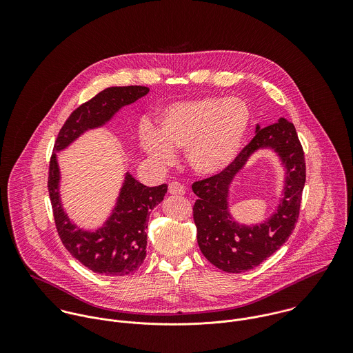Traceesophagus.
<instances>
[{
  "label": "esophagus",
  "instance_id": "obj_1",
  "mask_svg": "<svg viewBox=\"0 0 353 353\" xmlns=\"http://www.w3.org/2000/svg\"><path fill=\"white\" fill-rule=\"evenodd\" d=\"M168 193H170L171 196L182 197V196H185L186 190H185V188H183L181 183H178V182H171V183L168 185Z\"/></svg>",
  "mask_w": 353,
  "mask_h": 353
}]
</instances>
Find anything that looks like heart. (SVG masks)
<instances>
[{"label":"heart","mask_w":353,"mask_h":353,"mask_svg":"<svg viewBox=\"0 0 353 353\" xmlns=\"http://www.w3.org/2000/svg\"><path fill=\"white\" fill-rule=\"evenodd\" d=\"M250 119L248 103L236 97L174 103L161 112L159 129L141 128L140 144L159 165L172 164L179 150L196 174L216 176L239 156Z\"/></svg>","instance_id":"heart-1"}]
</instances>
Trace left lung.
I'll use <instances>...</instances> for the list:
<instances>
[{"instance_id": "obj_1", "label": "left lung", "mask_w": 353, "mask_h": 353, "mask_svg": "<svg viewBox=\"0 0 353 353\" xmlns=\"http://www.w3.org/2000/svg\"><path fill=\"white\" fill-rule=\"evenodd\" d=\"M273 151L285 167V186L276 210L256 225L238 222L229 212V189L258 150ZM305 182V163L294 123L285 118L266 128L255 126L249 145L224 172L194 182L199 200L193 206L197 242L205 258L227 273H242L258 266L291 236L299 217Z\"/></svg>"}]
</instances>
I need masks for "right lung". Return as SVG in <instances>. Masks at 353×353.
I'll return each mask as SVG.
<instances>
[{
    "mask_svg": "<svg viewBox=\"0 0 353 353\" xmlns=\"http://www.w3.org/2000/svg\"><path fill=\"white\" fill-rule=\"evenodd\" d=\"M148 92V87L140 85L103 90L70 114L58 133L51 156L49 196L58 235L72 256L90 270L108 277L133 274L143 265L147 255L148 216L163 201L167 185L148 188L126 171L115 203L104 223L95 230L83 228L69 217L63 208L62 175L57 153L69 148L88 130L105 126L123 107Z\"/></svg>",
    "mask_w": 353,
    "mask_h": 353,
    "instance_id": "1",
    "label": "right lung"
}]
</instances>
